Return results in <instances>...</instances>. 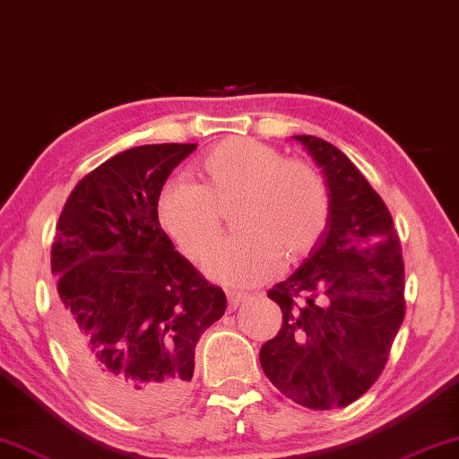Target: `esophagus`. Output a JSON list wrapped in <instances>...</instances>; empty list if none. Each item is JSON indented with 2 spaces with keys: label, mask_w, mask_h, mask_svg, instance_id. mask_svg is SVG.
<instances>
[{
  "label": "esophagus",
  "mask_w": 459,
  "mask_h": 459,
  "mask_svg": "<svg viewBox=\"0 0 459 459\" xmlns=\"http://www.w3.org/2000/svg\"><path fill=\"white\" fill-rule=\"evenodd\" d=\"M246 300H248V294H246V291H234V290L228 291V304H230V308H238V307H240V304L246 302Z\"/></svg>",
  "instance_id": "esophagus-1"
}]
</instances>
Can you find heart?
<instances>
[{
	"mask_svg": "<svg viewBox=\"0 0 459 459\" xmlns=\"http://www.w3.org/2000/svg\"><path fill=\"white\" fill-rule=\"evenodd\" d=\"M195 184L168 182L157 195V219L186 256L201 261L221 234V209L240 198L236 228L211 252L204 271L223 285H258L288 261L308 256L325 236L331 196L323 176L283 159L252 138L217 143L195 165Z\"/></svg>",
	"mask_w": 459,
	"mask_h": 459,
	"instance_id": "heart-1",
	"label": "heart"
}]
</instances>
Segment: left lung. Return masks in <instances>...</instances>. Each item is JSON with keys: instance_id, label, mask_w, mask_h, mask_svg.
Returning a JSON list of instances; mask_svg holds the SVG:
<instances>
[{"instance_id": "obj_1", "label": "left lung", "mask_w": 459, "mask_h": 459, "mask_svg": "<svg viewBox=\"0 0 459 459\" xmlns=\"http://www.w3.org/2000/svg\"><path fill=\"white\" fill-rule=\"evenodd\" d=\"M291 138L321 169L331 215L316 248L269 291L283 325L263 343L261 367L291 402L343 408L377 381L402 327V246L381 196L340 149L310 134Z\"/></svg>"}]
</instances>
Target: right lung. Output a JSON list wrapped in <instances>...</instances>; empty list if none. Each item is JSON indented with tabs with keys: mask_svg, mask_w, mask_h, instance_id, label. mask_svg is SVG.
Wrapping results in <instances>:
<instances>
[{
	"mask_svg": "<svg viewBox=\"0 0 459 459\" xmlns=\"http://www.w3.org/2000/svg\"><path fill=\"white\" fill-rule=\"evenodd\" d=\"M196 144L117 152L72 190L51 246L62 337L84 387L124 416L178 406L195 348L223 316L211 285L157 219V195Z\"/></svg>",
	"mask_w": 459,
	"mask_h": 459,
	"instance_id": "right-lung-1",
	"label": "right lung"
}]
</instances>
